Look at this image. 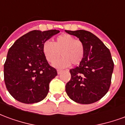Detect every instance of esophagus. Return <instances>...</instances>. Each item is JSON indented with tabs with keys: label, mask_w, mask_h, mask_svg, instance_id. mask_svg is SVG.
<instances>
[{
	"label": "esophagus",
	"mask_w": 125,
	"mask_h": 125,
	"mask_svg": "<svg viewBox=\"0 0 125 125\" xmlns=\"http://www.w3.org/2000/svg\"><path fill=\"white\" fill-rule=\"evenodd\" d=\"M57 73H58V74H60V73H61V72H62V70H57Z\"/></svg>",
	"instance_id": "esophagus-1"
}]
</instances>
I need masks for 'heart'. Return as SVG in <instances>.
Here are the masks:
<instances>
[{"instance_id":"heart-1","label":"heart","mask_w":125,"mask_h":125,"mask_svg":"<svg viewBox=\"0 0 125 125\" xmlns=\"http://www.w3.org/2000/svg\"><path fill=\"white\" fill-rule=\"evenodd\" d=\"M42 52L45 59L49 63H53L60 55L62 56L60 60L53 63V66L57 68H66L72 63L79 64L85 55L84 43L76 39L69 34H62L57 36L52 43L46 41L42 45Z\"/></svg>"}]
</instances>
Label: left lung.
I'll use <instances>...</instances> for the list:
<instances>
[{
	"instance_id": "left-lung-1",
	"label": "left lung",
	"mask_w": 125,
	"mask_h": 125,
	"mask_svg": "<svg viewBox=\"0 0 125 125\" xmlns=\"http://www.w3.org/2000/svg\"><path fill=\"white\" fill-rule=\"evenodd\" d=\"M85 46V55L80 65L71 69V79L65 85L68 96L75 102L88 104L98 101L107 93L111 84L114 62L104 44L89 31H67Z\"/></svg>"
}]
</instances>
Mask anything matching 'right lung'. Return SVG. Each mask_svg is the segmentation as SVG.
Listing matches in <instances>:
<instances>
[{
    "mask_svg": "<svg viewBox=\"0 0 125 125\" xmlns=\"http://www.w3.org/2000/svg\"><path fill=\"white\" fill-rule=\"evenodd\" d=\"M59 30H34L18 39L10 48L4 64L7 89L15 100L33 104L43 100L50 82L57 75L42 52V45Z\"/></svg>",
    "mask_w": 125,
    "mask_h": 125,
    "instance_id": "right-lung-1",
    "label": "right lung"
}]
</instances>
